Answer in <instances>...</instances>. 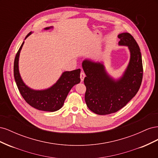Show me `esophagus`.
Wrapping results in <instances>:
<instances>
[{
	"mask_svg": "<svg viewBox=\"0 0 158 158\" xmlns=\"http://www.w3.org/2000/svg\"><path fill=\"white\" fill-rule=\"evenodd\" d=\"M85 78V74L83 71L81 72L80 73V79H81V82H83L84 81V79Z\"/></svg>",
	"mask_w": 158,
	"mask_h": 158,
	"instance_id": "esophagus-1",
	"label": "esophagus"
}]
</instances>
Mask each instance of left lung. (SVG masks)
Wrapping results in <instances>:
<instances>
[{
    "mask_svg": "<svg viewBox=\"0 0 158 158\" xmlns=\"http://www.w3.org/2000/svg\"><path fill=\"white\" fill-rule=\"evenodd\" d=\"M118 37V45L128 47L131 55L127 67L120 78L111 77L102 62L85 59L82 64L86 75L84 80L86 87L85 102L91 111L101 115L115 113L125 107L137 94L142 80L139 46L129 33H122Z\"/></svg>",
    "mask_w": 158,
    "mask_h": 158,
    "instance_id": "left-lung-1",
    "label": "left lung"
}]
</instances>
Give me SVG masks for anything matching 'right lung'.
Listing matches in <instances>:
<instances>
[{
	"label": "right lung",
	"mask_w": 158,
	"mask_h": 158,
	"mask_svg": "<svg viewBox=\"0 0 158 158\" xmlns=\"http://www.w3.org/2000/svg\"><path fill=\"white\" fill-rule=\"evenodd\" d=\"M52 28V26L47 27L44 30ZM31 33V31L28 33L25 40ZM23 44L24 41L17 52L14 63V76L20 93L25 101L35 109L44 111H56L63 107L71 88L80 83V69L64 72L56 82L49 88L41 90L31 89L23 82L19 71V57Z\"/></svg>",
	"instance_id": "add662e5"
}]
</instances>
